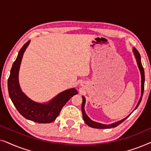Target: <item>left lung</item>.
Returning a JSON list of instances; mask_svg holds the SVG:
<instances>
[{
	"instance_id": "8db88e82",
	"label": "left lung",
	"mask_w": 151,
	"mask_h": 151,
	"mask_svg": "<svg viewBox=\"0 0 151 151\" xmlns=\"http://www.w3.org/2000/svg\"><path fill=\"white\" fill-rule=\"evenodd\" d=\"M133 54L135 55L136 61H137V64L138 66V68H139L140 73H141V82H142V84H141V96H140V98L139 100V102H138L137 104L136 105V107L134 109L133 111H135L136 109L137 108V106H139L140 102H141L142 98V96H143L144 93V80H145V77H144V68L142 67V62H141V56H140L139 51H138L137 49L135 48H133ZM85 102H86V99L84 96H82V117H83V119L86 124H87L88 127L94 128V129H111V128H114L116 127L117 126L120 124L122 122H123L126 119L128 118L129 117V115L127 117H126L125 118H124L121 120L117 121L116 122H114L113 124H102V123H99V122H96L93 121L92 119H91L89 117H88V115L86 114L85 113V110H84V105H85Z\"/></svg>"
}]
</instances>
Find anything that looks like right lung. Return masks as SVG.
<instances>
[{"label": "right lung", "instance_id": "right-lung-1", "mask_svg": "<svg viewBox=\"0 0 151 151\" xmlns=\"http://www.w3.org/2000/svg\"><path fill=\"white\" fill-rule=\"evenodd\" d=\"M29 43V40L22 46L12 65L7 82L8 91L14 105L24 118L37 123H51L57 118L69 99L78 94V91L75 88H69L45 103L35 102L22 92L19 84L18 73L22 56Z\"/></svg>", "mask_w": 151, "mask_h": 151}]
</instances>
